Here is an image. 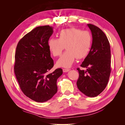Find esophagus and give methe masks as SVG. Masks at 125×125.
Returning <instances> with one entry per match:
<instances>
[{"label": "esophagus", "mask_w": 125, "mask_h": 125, "mask_svg": "<svg viewBox=\"0 0 125 125\" xmlns=\"http://www.w3.org/2000/svg\"><path fill=\"white\" fill-rule=\"evenodd\" d=\"M62 70H63V73H67V72H68L70 70V69H63Z\"/></svg>", "instance_id": "esophagus-1"}]
</instances>
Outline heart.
I'll return each instance as SVG.
<instances>
[{
    "mask_svg": "<svg viewBox=\"0 0 125 125\" xmlns=\"http://www.w3.org/2000/svg\"><path fill=\"white\" fill-rule=\"evenodd\" d=\"M92 37L88 31L71 28L62 30L58 34V39L51 38L48 46L52 55L60 56L64 49L67 51L58 60L57 64L59 67H70L75 59L83 58L88 55L91 46Z\"/></svg>",
    "mask_w": 125,
    "mask_h": 125,
    "instance_id": "obj_1",
    "label": "heart"
}]
</instances>
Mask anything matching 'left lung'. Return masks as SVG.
Instances as JSON below:
<instances>
[{
	"mask_svg": "<svg viewBox=\"0 0 125 125\" xmlns=\"http://www.w3.org/2000/svg\"><path fill=\"white\" fill-rule=\"evenodd\" d=\"M92 35V44L89 53L81 66L86 68L81 70L77 68L79 77L78 88L89 97H95L105 89L111 72V48L105 33L96 26L87 24Z\"/></svg>",
	"mask_w": 125,
	"mask_h": 125,
	"instance_id": "1",
	"label": "left lung"
}]
</instances>
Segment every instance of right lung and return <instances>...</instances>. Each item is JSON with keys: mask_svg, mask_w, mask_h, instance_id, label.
Masks as SVG:
<instances>
[{"mask_svg": "<svg viewBox=\"0 0 125 125\" xmlns=\"http://www.w3.org/2000/svg\"><path fill=\"white\" fill-rule=\"evenodd\" d=\"M53 33L49 25L34 29L19 42L15 54L14 71L25 95L37 102H44L57 92V80L62 74L61 68L48 73L54 66L48 46Z\"/></svg>", "mask_w": 125, "mask_h": 125, "instance_id": "right-lung-1", "label": "right lung"}]
</instances>
